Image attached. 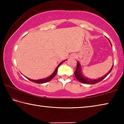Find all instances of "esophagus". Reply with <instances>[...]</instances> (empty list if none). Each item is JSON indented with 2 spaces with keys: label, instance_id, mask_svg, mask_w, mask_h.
Here are the masks:
<instances>
[{
  "label": "esophagus",
  "instance_id": "34e87169",
  "mask_svg": "<svg viewBox=\"0 0 124 124\" xmlns=\"http://www.w3.org/2000/svg\"><path fill=\"white\" fill-rule=\"evenodd\" d=\"M71 57L73 58H76L77 57V54H73L72 56H71Z\"/></svg>",
  "mask_w": 124,
  "mask_h": 124
}]
</instances>
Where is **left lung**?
<instances>
[{
	"label": "left lung",
	"mask_w": 124,
	"mask_h": 124,
	"mask_svg": "<svg viewBox=\"0 0 124 124\" xmlns=\"http://www.w3.org/2000/svg\"><path fill=\"white\" fill-rule=\"evenodd\" d=\"M113 65L112 66V68H111L110 70L109 71L107 74H106V75H104L103 77L101 78H98L97 79L91 80L89 78H86L85 76H84V75H83L82 73H81V69L80 64L79 62H77V68H76V70H75L74 72V75L75 76V78H76L79 81V82H80L81 83H84V84H95L99 83L101 81H102V80H103L105 78H106L109 74V73L111 72V71H112V70Z\"/></svg>",
	"instance_id": "obj_1"
}]
</instances>
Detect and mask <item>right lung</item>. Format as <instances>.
Here are the masks:
<instances>
[{
  "label": "right lung",
  "mask_w": 124,
  "mask_h": 124,
  "mask_svg": "<svg viewBox=\"0 0 124 124\" xmlns=\"http://www.w3.org/2000/svg\"><path fill=\"white\" fill-rule=\"evenodd\" d=\"M64 61H62L60 63L58 64V66L57 67V68H56L55 70L54 71V73H52V74L51 75V76H50L49 77L47 78H45V79H39V80H33V79H31L28 78H27V79H28V80H29L32 81V82H34L35 83H37V84H43V83H47V82H49V81H50V80H51L54 78V76H55L56 73H57V70H58V67H59V66H60L61 64Z\"/></svg>",
  "instance_id": "right-lung-1"
}]
</instances>
